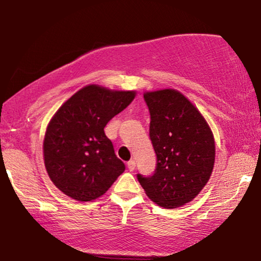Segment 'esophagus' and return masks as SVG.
Listing matches in <instances>:
<instances>
[{"instance_id": "34e87169", "label": "esophagus", "mask_w": 261, "mask_h": 261, "mask_svg": "<svg viewBox=\"0 0 261 261\" xmlns=\"http://www.w3.org/2000/svg\"><path fill=\"white\" fill-rule=\"evenodd\" d=\"M135 168H136V162L135 161L127 162V169H129V171H134Z\"/></svg>"}]
</instances>
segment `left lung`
I'll use <instances>...</instances> for the list:
<instances>
[{"instance_id": "obj_1", "label": "left lung", "mask_w": 261, "mask_h": 261, "mask_svg": "<svg viewBox=\"0 0 261 261\" xmlns=\"http://www.w3.org/2000/svg\"><path fill=\"white\" fill-rule=\"evenodd\" d=\"M157 164L152 176L137 174L146 196L165 208L191 201L215 165V138L198 109L173 89L144 93Z\"/></svg>"}]
</instances>
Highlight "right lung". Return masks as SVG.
Instances as JSON below:
<instances>
[{"mask_svg":"<svg viewBox=\"0 0 261 261\" xmlns=\"http://www.w3.org/2000/svg\"><path fill=\"white\" fill-rule=\"evenodd\" d=\"M135 96V91L90 84L54 115L44 136V165L50 179L64 194L91 201L106 193L124 172L125 165L115 154L104 127Z\"/></svg>","mask_w":261,"mask_h":261,"instance_id":"obj_1","label":"right lung"}]
</instances>
